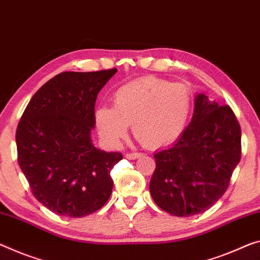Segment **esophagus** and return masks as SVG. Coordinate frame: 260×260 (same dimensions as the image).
<instances>
[{"instance_id":"obj_1","label":"esophagus","mask_w":260,"mask_h":260,"mask_svg":"<svg viewBox=\"0 0 260 260\" xmlns=\"http://www.w3.org/2000/svg\"><path fill=\"white\" fill-rule=\"evenodd\" d=\"M142 153H139V152H133V153H126L125 154V158H127V159H130V160H134V159H137V158H139V157H142Z\"/></svg>"}]
</instances>
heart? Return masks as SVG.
Instances as JSON below:
<instances>
[{"label": "heart", "instance_id": "1", "mask_svg": "<svg viewBox=\"0 0 260 260\" xmlns=\"http://www.w3.org/2000/svg\"><path fill=\"white\" fill-rule=\"evenodd\" d=\"M114 107L100 106L95 124L103 141L119 145L129 124L144 146L158 149L177 142L185 133L193 109L190 90L181 83L144 77L115 90Z\"/></svg>", "mask_w": 260, "mask_h": 260}]
</instances>
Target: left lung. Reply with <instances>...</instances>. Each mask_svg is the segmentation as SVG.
Listing matches in <instances>:
<instances>
[{
  "label": "left lung",
  "instance_id": "8db88e82",
  "mask_svg": "<svg viewBox=\"0 0 260 260\" xmlns=\"http://www.w3.org/2000/svg\"><path fill=\"white\" fill-rule=\"evenodd\" d=\"M242 131L229 106L195 96L189 125L173 145L154 154L153 201L166 213L193 216L222 198L241 160Z\"/></svg>",
  "mask_w": 260,
  "mask_h": 260
}]
</instances>
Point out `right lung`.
Instances as JSON below:
<instances>
[{
	"label": "right lung",
	"mask_w": 260,
	"mask_h": 260,
	"mask_svg": "<svg viewBox=\"0 0 260 260\" xmlns=\"http://www.w3.org/2000/svg\"><path fill=\"white\" fill-rule=\"evenodd\" d=\"M116 72L55 75L30 100L18 123L19 167L34 197L61 216H86L111 195L110 172L123 155L95 147L90 131L99 91Z\"/></svg>",
	"instance_id": "add662e5"
}]
</instances>
